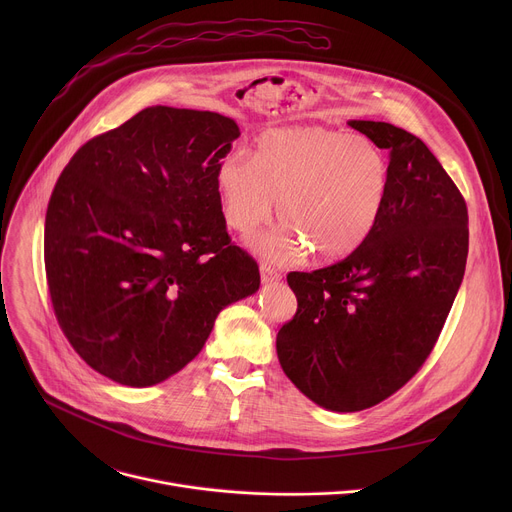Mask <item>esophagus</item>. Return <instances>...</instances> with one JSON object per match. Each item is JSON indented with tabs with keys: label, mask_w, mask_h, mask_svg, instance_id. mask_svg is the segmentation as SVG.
I'll use <instances>...</instances> for the list:
<instances>
[{
	"label": "esophagus",
	"mask_w": 512,
	"mask_h": 512,
	"mask_svg": "<svg viewBox=\"0 0 512 512\" xmlns=\"http://www.w3.org/2000/svg\"><path fill=\"white\" fill-rule=\"evenodd\" d=\"M259 271H261V281H265V283L281 279V271H277L271 263H261Z\"/></svg>",
	"instance_id": "obj_1"
}]
</instances>
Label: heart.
Here are the masks:
<instances>
[{
	"label": "heart",
	"instance_id": "obj_1",
	"mask_svg": "<svg viewBox=\"0 0 512 512\" xmlns=\"http://www.w3.org/2000/svg\"><path fill=\"white\" fill-rule=\"evenodd\" d=\"M391 180V162L373 141L320 125L265 129L255 137L253 158L231 152L214 172L231 229L251 233L277 210L285 225L257 239V249L273 259L308 251L322 263L367 243Z\"/></svg>",
	"mask_w": 512,
	"mask_h": 512
}]
</instances>
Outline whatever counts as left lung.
<instances>
[{
  "label": "left lung",
  "mask_w": 512,
  "mask_h": 512,
  "mask_svg": "<svg viewBox=\"0 0 512 512\" xmlns=\"http://www.w3.org/2000/svg\"><path fill=\"white\" fill-rule=\"evenodd\" d=\"M348 125L391 154L385 210L346 259L287 275L298 312L275 340L287 379L340 413L385 401L421 369L468 257L466 200L427 145L391 123Z\"/></svg>",
  "instance_id": "8db88e82"
}]
</instances>
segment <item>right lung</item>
Returning <instances> with one entry per match:
<instances>
[{"label":"right lung","mask_w":512,"mask_h":512,"mask_svg":"<svg viewBox=\"0 0 512 512\" xmlns=\"http://www.w3.org/2000/svg\"><path fill=\"white\" fill-rule=\"evenodd\" d=\"M239 135L231 117L156 105L89 139L62 170L44 225L48 291L70 346L103 377L166 381L218 312L259 289L214 182Z\"/></svg>","instance_id":"right-lung-1"}]
</instances>
